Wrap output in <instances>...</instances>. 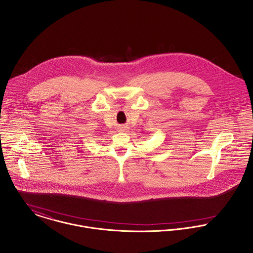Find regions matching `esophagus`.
<instances>
[{
    "instance_id": "esophagus-1",
    "label": "esophagus",
    "mask_w": 253,
    "mask_h": 253,
    "mask_svg": "<svg viewBox=\"0 0 253 253\" xmlns=\"http://www.w3.org/2000/svg\"><path fill=\"white\" fill-rule=\"evenodd\" d=\"M126 130H127L126 126H120V131H126Z\"/></svg>"
}]
</instances>
